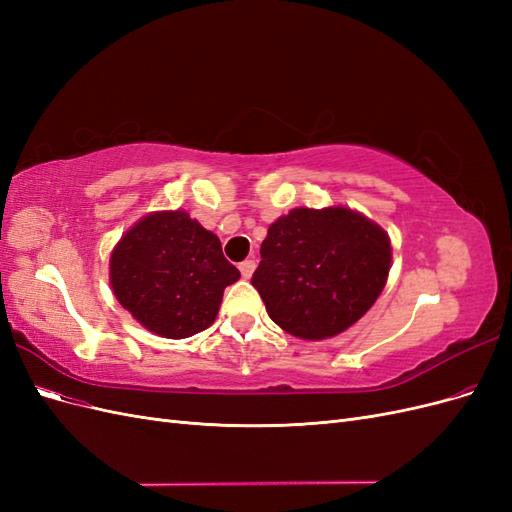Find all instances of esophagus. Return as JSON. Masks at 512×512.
<instances>
[{"instance_id": "1", "label": "esophagus", "mask_w": 512, "mask_h": 512, "mask_svg": "<svg viewBox=\"0 0 512 512\" xmlns=\"http://www.w3.org/2000/svg\"><path fill=\"white\" fill-rule=\"evenodd\" d=\"M254 269H256V262L252 258L250 260H243L241 265H239V271H241V275L245 277V280H247V277H252Z\"/></svg>"}]
</instances>
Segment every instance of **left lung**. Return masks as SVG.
I'll use <instances>...</instances> for the list:
<instances>
[{"mask_svg":"<svg viewBox=\"0 0 512 512\" xmlns=\"http://www.w3.org/2000/svg\"><path fill=\"white\" fill-rule=\"evenodd\" d=\"M391 252L389 235L359 211L292 209L269 226L252 286L286 333L327 339L376 303Z\"/></svg>","mask_w":512,"mask_h":512,"instance_id":"1","label":"left lung"}]
</instances>
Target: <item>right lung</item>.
I'll return each instance as SVG.
<instances>
[{
	"instance_id": "obj_1",
	"label": "right lung",
	"mask_w": 512,
	"mask_h": 512,
	"mask_svg": "<svg viewBox=\"0 0 512 512\" xmlns=\"http://www.w3.org/2000/svg\"><path fill=\"white\" fill-rule=\"evenodd\" d=\"M239 277L220 239L181 209L145 215L111 254V286L121 307L168 339L211 327L224 288Z\"/></svg>"
}]
</instances>
